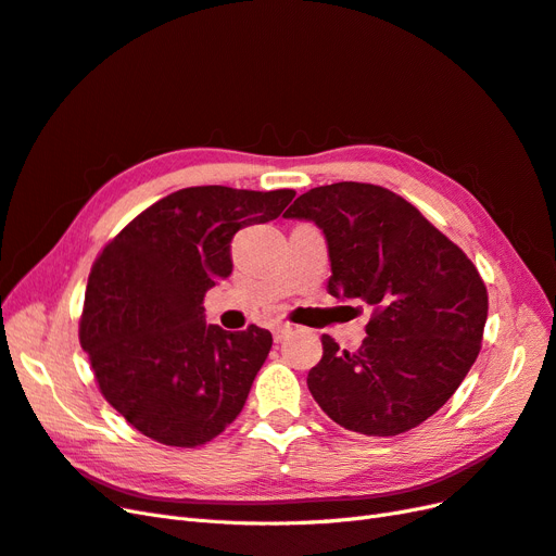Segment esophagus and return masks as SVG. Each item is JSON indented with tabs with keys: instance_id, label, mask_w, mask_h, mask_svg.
<instances>
[{
	"instance_id": "34e87169",
	"label": "esophagus",
	"mask_w": 556,
	"mask_h": 556,
	"mask_svg": "<svg viewBox=\"0 0 556 556\" xmlns=\"http://www.w3.org/2000/svg\"><path fill=\"white\" fill-rule=\"evenodd\" d=\"M292 329H294V327H292L290 323H280V325H276V327H274V341H276V343L285 341V339H288V333H290Z\"/></svg>"
}]
</instances>
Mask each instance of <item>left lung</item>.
<instances>
[{
	"label": "left lung",
	"mask_w": 556,
	"mask_h": 556,
	"mask_svg": "<svg viewBox=\"0 0 556 556\" xmlns=\"http://www.w3.org/2000/svg\"><path fill=\"white\" fill-rule=\"evenodd\" d=\"M285 217L323 229L336 299L374 308L359 350L323 336L308 390L336 425L399 435L457 392L486 323V288L464 250L410 201L371 182H331L301 194Z\"/></svg>",
	"instance_id": "1"
}]
</instances>
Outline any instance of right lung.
Listing matches in <instances>:
<instances>
[{
    "instance_id": "add662e5",
    "label": "right lung",
    "mask_w": 556,
    "mask_h": 556,
    "mask_svg": "<svg viewBox=\"0 0 556 556\" xmlns=\"http://www.w3.org/2000/svg\"><path fill=\"white\" fill-rule=\"evenodd\" d=\"M294 194L185 188L134 217L99 252L80 345L104 399L148 439L204 445L243 410L271 331L206 325L201 304L231 274L233 233L276 220Z\"/></svg>"
}]
</instances>
